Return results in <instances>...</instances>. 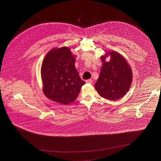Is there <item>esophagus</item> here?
I'll list each match as a JSON object with an SVG mask.
<instances>
[{
	"label": "esophagus",
	"mask_w": 161,
	"mask_h": 161,
	"mask_svg": "<svg viewBox=\"0 0 161 161\" xmlns=\"http://www.w3.org/2000/svg\"><path fill=\"white\" fill-rule=\"evenodd\" d=\"M86 83H92V80H91V79H89V80H86Z\"/></svg>",
	"instance_id": "obj_1"
}]
</instances>
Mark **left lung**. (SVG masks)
I'll list each match as a JSON object with an SVG mask.
<instances>
[{
	"label": "left lung",
	"mask_w": 161,
	"mask_h": 161,
	"mask_svg": "<svg viewBox=\"0 0 161 161\" xmlns=\"http://www.w3.org/2000/svg\"><path fill=\"white\" fill-rule=\"evenodd\" d=\"M109 54L111 59L106 62L105 58ZM101 59L103 62V67L95 87L104 98L109 100L119 99L130 89L132 80L130 67L125 58L117 52H109Z\"/></svg>",
	"instance_id": "left-lung-1"
}]
</instances>
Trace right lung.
<instances>
[{
  "label": "right lung",
  "mask_w": 161,
  "mask_h": 161,
  "mask_svg": "<svg viewBox=\"0 0 161 161\" xmlns=\"http://www.w3.org/2000/svg\"><path fill=\"white\" fill-rule=\"evenodd\" d=\"M69 48L53 49L46 55L41 69L43 92L50 100L69 104L76 99L85 84L75 67Z\"/></svg>",
  "instance_id": "obj_1"
}]
</instances>
